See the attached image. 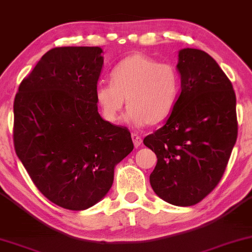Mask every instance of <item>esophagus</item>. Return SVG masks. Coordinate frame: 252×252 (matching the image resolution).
Listing matches in <instances>:
<instances>
[{
  "instance_id": "obj_1",
  "label": "esophagus",
  "mask_w": 252,
  "mask_h": 252,
  "mask_svg": "<svg viewBox=\"0 0 252 252\" xmlns=\"http://www.w3.org/2000/svg\"><path fill=\"white\" fill-rule=\"evenodd\" d=\"M131 138H132V142H133V145H135V147H138L143 142L142 138H140L138 135H136V133H132Z\"/></svg>"
}]
</instances>
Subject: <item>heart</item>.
Returning a JSON list of instances; mask_svg holds the SVG:
<instances>
[{"instance_id": "obj_1", "label": "heart", "mask_w": 252, "mask_h": 252, "mask_svg": "<svg viewBox=\"0 0 252 252\" xmlns=\"http://www.w3.org/2000/svg\"><path fill=\"white\" fill-rule=\"evenodd\" d=\"M180 91L181 75L175 65L135 53L113 69L112 84L98 85L95 100L108 122H119L126 100V120L130 124L153 126L168 119Z\"/></svg>"}]
</instances>
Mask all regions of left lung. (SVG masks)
<instances>
[{"label":"left lung","instance_id":"obj_1","mask_svg":"<svg viewBox=\"0 0 252 252\" xmlns=\"http://www.w3.org/2000/svg\"><path fill=\"white\" fill-rule=\"evenodd\" d=\"M181 93L166 123L144 138L157 154L150 183L177 206L203 200L218 186L237 138L236 95L219 64L199 49L184 48L177 63Z\"/></svg>","mask_w":252,"mask_h":252}]
</instances>
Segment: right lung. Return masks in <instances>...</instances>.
Instances as JSON below:
<instances>
[{"label":"right lung","mask_w":252,"mask_h":252,"mask_svg":"<svg viewBox=\"0 0 252 252\" xmlns=\"http://www.w3.org/2000/svg\"><path fill=\"white\" fill-rule=\"evenodd\" d=\"M100 47H56L22 80L13 101V145L47 199L66 210L94 205L114 168L133 150L126 126L98 113Z\"/></svg>","instance_id":"right-lung-1"}]
</instances>
